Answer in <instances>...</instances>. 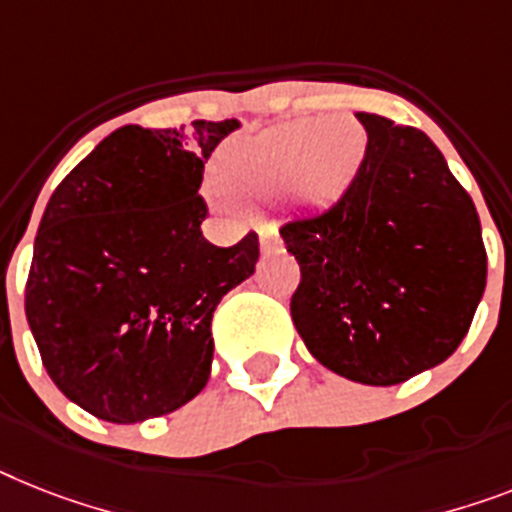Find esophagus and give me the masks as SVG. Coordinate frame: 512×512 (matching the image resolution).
Returning a JSON list of instances; mask_svg holds the SVG:
<instances>
[{"mask_svg":"<svg viewBox=\"0 0 512 512\" xmlns=\"http://www.w3.org/2000/svg\"><path fill=\"white\" fill-rule=\"evenodd\" d=\"M259 243H261V251H274V248H282L280 232L272 230V227H266V230L259 232Z\"/></svg>","mask_w":512,"mask_h":512,"instance_id":"obj_1","label":"esophagus"}]
</instances>
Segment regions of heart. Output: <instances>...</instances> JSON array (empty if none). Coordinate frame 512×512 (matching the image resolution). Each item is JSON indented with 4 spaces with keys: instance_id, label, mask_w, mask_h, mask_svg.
<instances>
[{
    "instance_id": "b5f03b06",
    "label": "heart",
    "mask_w": 512,
    "mask_h": 512,
    "mask_svg": "<svg viewBox=\"0 0 512 512\" xmlns=\"http://www.w3.org/2000/svg\"><path fill=\"white\" fill-rule=\"evenodd\" d=\"M369 156V133L356 117L287 122L232 141L209 185L222 209L272 201L287 190L301 209H329L348 196Z\"/></svg>"
}]
</instances>
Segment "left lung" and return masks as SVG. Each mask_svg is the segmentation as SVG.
I'll use <instances>...</instances> for the list:
<instances>
[{"label":"left lung","instance_id":"left-lung-1","mask_svg":"<svg viewBox=\"0 0 512 512\" xmlns=\"http://www.w3.org/2000/svg\"><path fill=\"white\" fill-rule=\"evenodd\" d=\"M369 156L335 206L280 230L301 266L290 314L340 377L390 387L453 356L487 287L476 206L432 138L358 112Z\"/></svg>","mask_w":512,"mask_h":512}]
</instances>
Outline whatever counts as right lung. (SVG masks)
Returning a JSON list of instances; mask_svg holds the SVG:
<instances>
[{
  "label": "right lung",
  "instance_id": "obj_1",
  "mask_svg": "<svg viewBox=\"0 0 512 512\" xmlns=\"http://www.w3.org/2000/svg\"><path fill=\"white\" fill-rule=\"evenodd\" d=\"M238 120L122 125L57 185L33 243L25 316L52 382L112 424L164 416L211 374V316L259 261L211 246L204 162Z\"/></svg>",
  "mask_w": 512,
  "mask_h": 512
}]
</instances>
